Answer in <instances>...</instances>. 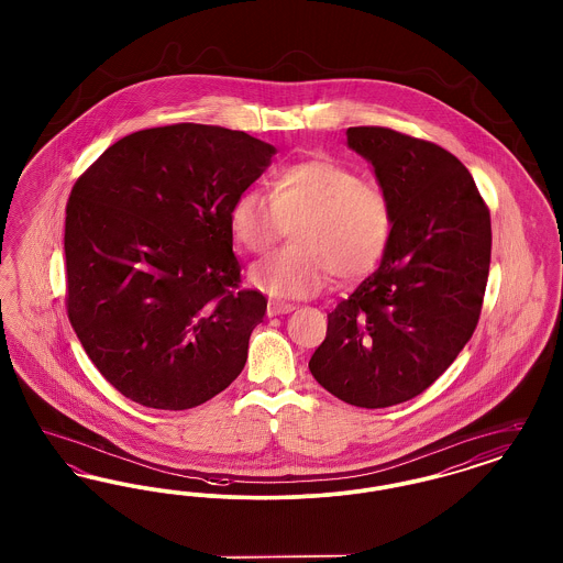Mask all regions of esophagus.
<instances>
[{"mask_svg": "<svg viewBox=\"0 0 563 563\" xmlns=\"http://www.w3.org/2000/svg\"><path fill=\"white\" fill-rule=\"evenodd\" d=\"M294 303H285V301H269L268 317H280V314H289L294 312Z\"/></svg>", "mask_w": 563, "mask_h": 563, "instance_id": "1", "label": "esophagus"}]
</instances>
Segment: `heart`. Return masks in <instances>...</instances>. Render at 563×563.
Instances as JSON below:
<instances>
[{
  "mask_svg": "<svg viewBox=\"0 0 563 563\" xmlns=\"http://www.w3.org/2000/svg\"><path fill=\"white\" fill-rule=\"evenodd\" d=\"M294 225V242L251 268L257 289L276 299L319 294L331 274L354 280L377 268L395 228L382 186L333 158L297 162L276 173L272 196L244 189L230 209L234 241L264 253Z\"/></svg>",
  "mask_w": 563,
  "mask_h": 563,
  "instance_id": "b5f03b06",
  "label": "heart"
}]
</instances>
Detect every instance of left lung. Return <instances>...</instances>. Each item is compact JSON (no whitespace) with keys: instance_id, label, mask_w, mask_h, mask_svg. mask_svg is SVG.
Returning a JSON list of instances; mask_svg holds the SVG:
<instances>
[{"instance_id":"left-lung-1","label":"left lung","mask_w":563,"mask_h":563,"mask_svg":"<svg viewBox=\"0 0 563 563\" xmlns=\"http://www.w3.org/2000/svg\"><path fill=\"white\" fill-rule=\"evenodd\" d=\"M346 136L388 194L395 228L379 268L327 314L308 367L333 397L377 409L424 393L471 340L492 223L471 173L443 147L382 126Z\"/></svg>"}]
</instances>
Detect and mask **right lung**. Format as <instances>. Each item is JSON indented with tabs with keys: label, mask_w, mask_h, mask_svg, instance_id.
Wrapping results in <instances>:
<instances>
[{
	"label": "right lung",
	"mask_w": 563,
	"mask_h": 563,
	"mask_svg": "<svg viewBox=\"0 0 563 563\" xmlns=\"http://www.w3.org/2000/svg\"><path fill=\"white\" fill-rule=\"evenodd\" d=\"M274 154L242 131L173 124L115 141L76 181L67 312L126 399L181 411L241 374L268 299L239 289L230 209Z\"/></svg>",
	"instance_id": "add662e5"
}]
</instances>
